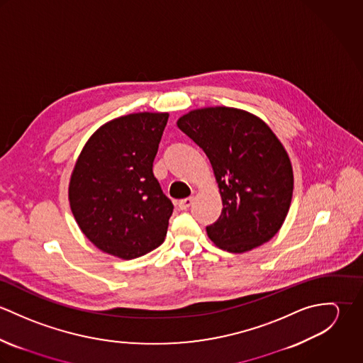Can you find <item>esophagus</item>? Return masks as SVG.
Listing matches in <instances>:
<instances>
[{"instance_id": "1", "label": "esophagus", "mask_w": 363, "mask_h": 363, "mask_svg": "<svg viewBox=\"0 0 363 363\" xmlns=\"http://www.w3.org/2000/svg\"><path fill=\"white\" fill-rule=\"evenodd\" d=\"M191 203H193V199H191V197H187V199L180 200V201L177 203V206H179L180 209H187V208L191 206Z\"/></svg>"}]
</instances>
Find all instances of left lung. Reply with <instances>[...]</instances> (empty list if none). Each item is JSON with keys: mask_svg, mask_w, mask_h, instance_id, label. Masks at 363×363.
I'll return each mask as SVG.
<instances>
[{"mask_svg": "<svg viewBox=\"0 0 363 363\" xmlns=\"http://www.w3.org/2000/svg\"><path fill=\"white\" fill-rule=\"evenodd\" d=\"M177 127L206 152L222 197L208 238L230 253L274 238L289 211L294 172L272 130L257 116L225 106L191 110Z\"/></svg>", "mask_w": 363, "mask_h": 363, "instance_id": "8db88e82", "label": "left lung"}]
</instances>
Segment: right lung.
Instances as JSON below:
<instances>
[{
    "mask_svg": "<svg viewBox=\"0 0 363 363\" xmlns=\"http://www.w3.org/2000/svg\"><path fill=\"white\" fill-rule=\"evenodd\" d=\"M167 113H133L104 124L85 144L68 199L82 233L104 253L141 257L159 247L173 212L152 172Z\"/></svg>",
    "mask_w": 363,
    "mask_h": 363,
    "instance_id": "add662e5",
    "label": "right lung"
}]
</instances>
